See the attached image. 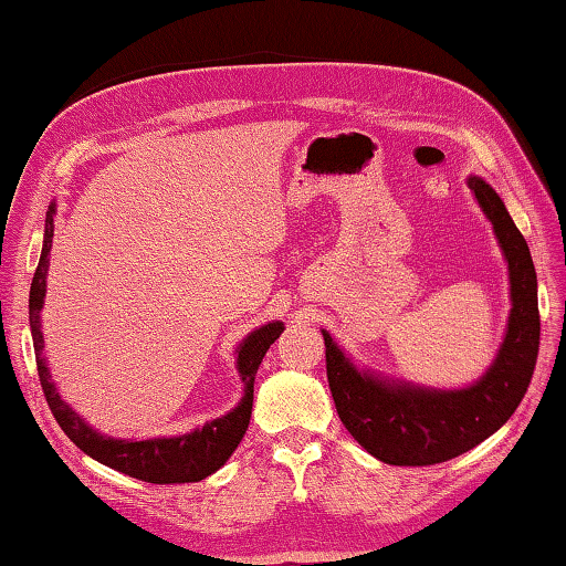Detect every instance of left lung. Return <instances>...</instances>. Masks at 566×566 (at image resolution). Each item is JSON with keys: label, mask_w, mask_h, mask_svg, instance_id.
Here are the masks:
<instances>
[{"label": "left lung", "mask_w": 566, "mask_h": 566, "mask_svg": "<svg viewBox=\"0 0 566 566\" xmlns=\"http://www.w3.org/2000/svg\"><path fill=\"white\" fill-rule=\"evenodd\" d=\"M467 185L494 226L511 284L506 335L484 375L462 389H432L381 377L379 371L359 369L333 335L321 331L331 394L343 426L369 454L387 464H438L476 448L513 416L533 379L539 314L531 250L494 187L476 175H469Z\"/></svg>", "instance_id": "obj_1"}]
</instances>
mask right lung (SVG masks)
Here are the masks:
<instances>
[{
	"mask_svg": "<svg viewBox=\"0 0 566 566\" xmlns=\"http://www.w3.org/2000/svg\"><path fill=\"white\" fill-rule=\"evenodd\" d=\"M55 201L48 207L45 213V231H43V250L39 268H35L31 294H29V321L33 335L35 363H39V377L45 394V401L57 420V426L65 430V436L77 444V448L90 454L116 472L128 474L140 482L150 484H189L201 482L228 462V457L243 440L250 413H252V391H255V375L262 363L264 353L270 345L280 338L284 331L282 321H270L264 326L248 333L243 343L235 347V369L243 381V396L235 408L226 416L207 420L201 428H195L182 436L170 438H148V440H122L109 438L104 432L94 430L87 420L63 401L57 394L51 369L43 357V333H41V308L45 302V276L51 268V248H53V231H55Z\"/></svg>",
	"mask_w": 566,
	"mask_h": 566,
	"instance_id": "obj_1",
	"label": "right lung"
}]
</instances>
